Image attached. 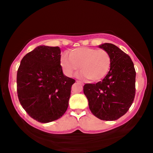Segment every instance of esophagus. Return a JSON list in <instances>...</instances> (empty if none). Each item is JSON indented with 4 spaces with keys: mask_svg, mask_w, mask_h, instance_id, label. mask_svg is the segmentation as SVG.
Segmentation results:
<instances>
[{
    "mask_svg": "<svg viewBox=\"0 0 153 153\" xmlns=\"http://www.w3.org/2000/svg\"><path fill=\"white\" fill-rule=\"evenodd\" d=\"M76 82L78 83V84H83L82 82H81L80 81H78V80H76Z\"/></svg>",
    "mask_w": 153,
    "mask_h": 153,
    "instance_id": "1",
    "label": "esophagus"
}]
</instances>
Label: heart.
<instances>
[{"mask_svg": "<svg viewBox=\"0 0 153 153\" xmlns=\"http://www.w3.org/2000/svg\"><path fill=\"white\" fill-rule=\"evenodd\" d=\"M60 64L65 74L71 76L79 69L80 77L90 82H98L107 76L111 65V58L107 51L90 47H79L71 51L69 56H61Z\"/></svg>", "mask_w": 153, "mask_h": 153, "instance_id": "obj_1", "label": "heart"}]
</instances>
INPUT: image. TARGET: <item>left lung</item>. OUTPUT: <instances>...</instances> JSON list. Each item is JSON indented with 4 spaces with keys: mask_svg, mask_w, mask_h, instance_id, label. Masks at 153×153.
Segmentation results:
<instances>
[{
    "mask_svg": "<svg viewBox=\"0 0 153 153\" xmlns=\"http://www.w3.org/2000/svg\"><path fill=\"white\" fill-rule=\"evenodd\" d=\"M111 56L110 70L102 81L86 84L84 93L92 113L101 120L114 121L128 112L136 93V71L129 56L110 43L99 46Z\"/></svg>",
    "mask_w": 153,
    "mask_h": 153,
    "instance_id": "obj_1",
    "label": "left lung"
}]
</instances>
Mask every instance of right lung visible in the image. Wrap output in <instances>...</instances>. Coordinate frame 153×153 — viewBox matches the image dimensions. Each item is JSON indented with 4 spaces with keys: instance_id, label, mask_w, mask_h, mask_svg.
Instances as JSON below:
<instances>
[{
    "instance_id": "1",
    "label": "right lung",
    "mask_w": 153,
    "mask_h": 153,
    "mask_svg": "<svg viewBox=\"0 0 153 153\" xmlns=\"http://www.w3.org/2000/svg\"><path fill=\"white\" fill-rule=\"evenodd\" d=\"M59 46H39L26 54L17 74L20 104L31 117L41 123L61 118L69 105L76 81L64 76Z\"/></svg>"
}]
</instances>
